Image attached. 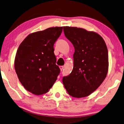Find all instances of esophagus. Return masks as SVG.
<instances>
[{
    "instance_id": "obj_1",
    "label": "esophagus",
    "mask_w": 124,
    "mask_h": 124,
    "mask_svg": "<svg viewBox=\"0 0 124 124\" xmlns=\"http://www.w3.org/2000/svg\"><path fill=\"white\" fill-rule=\"evenodd\" d=\"M63 68H64L63 66H60V68L61 71H62V70H63Z\"/></svg>"
}]
</instances>
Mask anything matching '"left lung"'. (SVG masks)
I'll return each instance as SVG.
<instances>
[{
	"label": "left lung",
	"mask_w": 124,
	"mask_h": 124,
	"mask_svg": "<svg viewBox=\"0 0 124 124\" xmlns=\"http://www.w3.org/2000/svg\"><path fill=\"white\" fill-rule=\"evenodd\" d=\"M66 37L73 45V68L62 82L74 98L87 97L101 85L109 68L108 51L101 35L77 27H63Z\"/></svg>",
	"instance_id": "8db88e82"
}]
</instances>
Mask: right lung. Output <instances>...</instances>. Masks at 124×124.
Segmentation results:
<instances>
[{
    "label": "right lung",
    "mask_w": 124,
    "mask_h": 124,
    "mask_svg": "<svg viewBox=\"0 0 124 124\" xmlns=\"http://www.w3.org/2000/svg\"><path fill=\"white\" fill-rule=\"evenodd\" d=\"M62 29L53 27L31 33L17 49L14 61L17 77L23 87L35 95L47 93L60 74L54 46Z\"/></svg>",
    "instance_id": "add662e5"
}]
</instances>
